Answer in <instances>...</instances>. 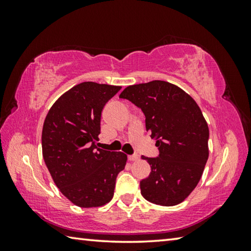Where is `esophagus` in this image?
I'll return each mask as SVG.
<instances>
[{
  "label": "esophagus",
  "mask_w": 251,
  "mask_h": 251,
  "mask_svg": "<svg viewBox=\"0 0 251 251\" xmlns=\"http://www.w3.org/2000/svg\"><path fill=\"white\" fill-rule=\"evenodd\" d=\"M139 159V156L138 155H129L128 156V160L129 161H136Z\"/></svg>",
  "instance_id": "esophagus-1"
}]
</instances>
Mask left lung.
<instances>
[{
	"mask_svg": "<svg viewBox=\"0 0 251 251\" xmlns=\"http://www.w3.org/2000/svg\"><path fill=\"white\" fill-rule=\"evenodd\" d=\"M120 97L143 110L146 130L159 150L157 158L142 156L151 168L141 181L143 197L159 206L182 202L201 180L209 156V129L201 108L189 94L165 80L130 85Z\"/></svg>",
	"mask_w": 251,
	"mask_h": 251,
	"instance_id": "obj_1",
	"label": "left lung"
}]
</instances>
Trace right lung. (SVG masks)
<instances>
[{"label": "right lung", "mask_w": 251, "mask_h": 251, "mask_svg": "<svg viewBox=\"0 0 251 251\" xmlns=\"http://www.w3.org/2000/svg\"><path fill=\"white\" fill-rule=\"evenodd\" d=\"M121 86L75 85L50 108L42 130V152L55 185L74 205L100 207L112 201L127 155L99 148L100 116Z\"/></svg>", "instance_id": "right-lung-1"}]
</instances>
